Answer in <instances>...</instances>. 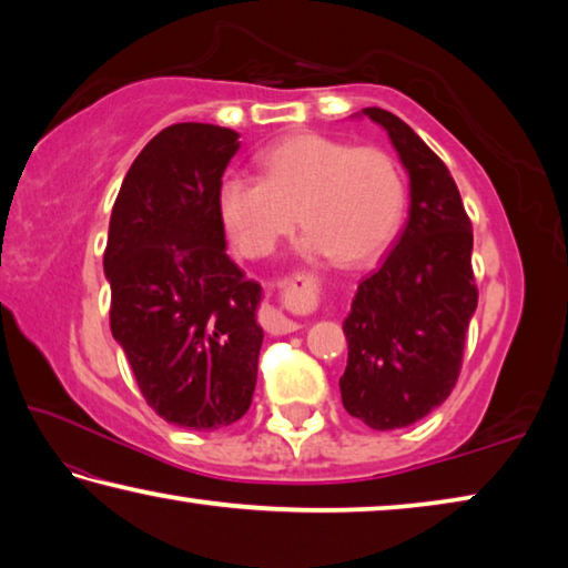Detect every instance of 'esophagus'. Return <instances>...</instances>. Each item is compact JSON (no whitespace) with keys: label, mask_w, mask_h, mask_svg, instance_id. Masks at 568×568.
<instances>
[{"label":"esophagus","mask_w":568,"mask_h":568,"mask_svg":"<svg viewBox=\"0 0 568 568\" xmlns=\"http://www.w3.org/2000/svg\"><path fill=\"white\" fill-rule=\"evenodd\" d=\"M283 287H285V293H303L305 283H303V277H295V281H291V283H283ZM263 325H265V331L273 335L295 333L297 328H301V323L291 321L283 311H277V307H273V305L263 307Z\"/></svg>","instance_id":"34e87169"}]
</instances>
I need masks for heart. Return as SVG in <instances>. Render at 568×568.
Returning a JSON list of instances; mask_svg holds the SVG:
<instances>
[{
    "label": "heart",
    "mask_w": 568,
    "mask_h": 568,
    "mask_svg": "<svg viewBox=\"0 0 568 568\" xmlns=\"http://www.w3.org/2000/svg\"><path fill=\"white\" fill-rule=\"evenodd\" d=\"M261 180L225 175L215 207L240 253L265 257L297 220V253L345 267L378 257L396 237L406 210V182L386 150L297 132L257 158Z\"/></svg>",
    "instance_id": "heart-1"
}]
</instances>
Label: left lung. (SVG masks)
<instances>
[{"label":"left lung","instance_id":"8db88e82","mask_svg":"<svg viewBox=\"0 0 568 568\" xmlns=\"http://www.w3.org/2000/svg\"><path fill=\"white\" fill-rule=\"evenodd\" d=\"M358 114L388 132L410 178V207L398 243L358 285L343 321L348 365L341 398L365 426L396 430L426 418L456 386L478 305L474 230L436 152L393 112Z\"/></svg>","mask_w":568,"mask_h":568}]
</instances>
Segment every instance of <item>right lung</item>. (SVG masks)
<instances>
[{"instance_id":"1","label":"right lung","mask_w":568,"mask_h":568,"mask_svg":"<svg viewBox=\"0 0 568 568\" xmlns=\"http://www.w3.org/2000/svg\"><path fill=\"white\" fill-rule=\"evenodd\" d=\"M237 150L235 130L170 124L134 158L110 217L112 338L148 406L180 428L240 420L257 383L263 287L227 257L215 207Z\"/></svg>"}]
</instances>
